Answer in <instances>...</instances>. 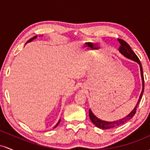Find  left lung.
I'll use <instances>...</instances> for the list:
<instances>
[{"instance_id":"left-lung-1","label":"left lung","mask_w":150,"mask_h":150,"mask_svg":"<svg viewBox=\"0 0 150 150\" xmlns=\"http://www.w3.org/2000/svg\"><path fill=\"white\" fill-rule=\"evenodd\" d=\"M118 41L119 42L120 44V48H119V51L121 54H123L125 57L129 58V59H131L132 61L137 62L139 65H140V73H141V77H142V92H141L140 98H139L138 101H137V104H136L135 107L134 108V109L130 112L128 116H126L124 118H121V119H119L118 120H116V121H112V122H108V121H104V120H102L99 118H98L97 117H96L94 115V113H92V111H91V109H89V116L90 120H92V122L94 123L97 128H101V129H110L114 128V127H117L118 125L123 124L125 122L128 121L130 119H131L132 117L134 116V115L136 113V109H137V105H138L139 102L141 100L142 97V94L144 92V75H143V71H142V65H141L140 60H139L138 57L137 56V55L135 54V53L133 52V51L131 49L130 46L128 45V43H126L124 40L120 39H118Z\"/></svg>"}]
</instances>
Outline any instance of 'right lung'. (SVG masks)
<instances>
[{"label":"right lung","mask_w":150,"mask_h":150,"mask_svg":"<svg viewBox=\"0 0 150 150\" xmlns=\"http://www.w3.org/2000/svg\"><path fill=\"white\" fill-rule=\"evenodd\" d=\"M37 36H34V37L31 38V39H30V40H28V41H27V43H28V42H32V40H34V39H36V38H37ZM60 121H61V119H60V120H59V121H58V123H57V124H56V125H55V126H54V128H56V126H57V125H58V124H59Z\"/></svg>","instance_id":"1"}]
</instances>
